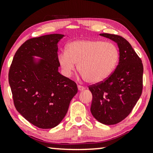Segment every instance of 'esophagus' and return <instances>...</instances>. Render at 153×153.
<instances>
[{
    "label": "esophagus",
    "instance_id": "esophagus-1",
    "mask_svg": "<svg viewBox=\"0 0 153 153\" xmlns=\"http://www.w3.org/2000/svg\"><path fill=\"white\" fill-rule=\"evenodd\" d=\"M78 89L79 91H83V90H85V88L82 86V85H78Z\"/></svg>",
    "mask_w": 153,
    "mask_h": 153
}]
</instances>
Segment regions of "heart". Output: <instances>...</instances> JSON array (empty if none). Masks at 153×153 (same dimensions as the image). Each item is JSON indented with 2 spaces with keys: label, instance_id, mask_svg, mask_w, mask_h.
Masks as SVG:
<instances>
[{
  "label": "heart",
  "instance_id": "heart-1",
  "mask_svg": "<svg viewBox=\"0 0 153 153\" xmlns=\"http://www.w3.org/2000/svg\"><path fill=\"white\" fill-rule=\"evenodd\" d=\"M58 62L65 76H70L78 65V71L89 83L106 80L116 68L119 59L114 44L102 40L81 39L68 45L66 52L58 55Z\"/></svg>",
  "mask_w": 153,
  "mask_h": 153
}]
</instances>
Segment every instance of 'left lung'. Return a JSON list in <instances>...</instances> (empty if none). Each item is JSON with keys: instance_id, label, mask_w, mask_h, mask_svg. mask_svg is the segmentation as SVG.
I'll use <instances>...</instances> for the list:
<instances>
[{"instance_id": "8db88e82", "label": "left lung", "mask_w": 153, "mask_h": 153, "mask_svg": "<svg viewBox=\"0 0 153 153\" xmlns=\"http://www.w3.org/2000/svg\"><path fill=\"white\" fill-rule=\"evenodd\" d=\"M118 45L119 62L105 81L90 85L93 95L91 111L94 118L104 125H115L130 114L141 97L143 67L130 44L117 35L101 33Z\"/></svg>"}]
</instances>
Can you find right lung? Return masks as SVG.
Listing matches in <instances>:
<instances>
[{"instance_id":"add662e5","label":"right lung","mask_w":153,"mask_h":153,"mask_svg":"<svg viewBox=\"0 0 153 153\" xmlns=\"http://www.w3.org/2000/svg\"><path fill=\"white\" fill-rule=\"evenodd\" d=\"M64 36L51 34L28 39L16 51L10 68L16 109L39 128L57 126L78 91L74 81L58 72V43Z\"/></svg>"}]
</instances>
